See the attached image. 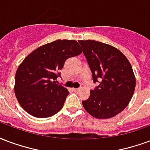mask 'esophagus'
Listing matches in <instances>:
<instances>
[{
	"label": "esophagus",
	"mask_w": 150,
	"mask_h": 150,
	"mask_svg": "<svg viewBox=\"0 0 150 150\" xmlns=\"http://www.w3.org/2000/svg\"><path fill=\"white\" fill-rule=\"evenodd\" d=\"M73 91H74L75 92H79V91H80V89H79V88H74V89H73Z\"/></svg>",
	"instance_id": "34e87169"
}]
</instances>
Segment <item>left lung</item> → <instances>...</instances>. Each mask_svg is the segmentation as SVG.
Here are the masks:
<instances>
[{"mask_svg": "<svg viewBox=\"0 0 150 150\" xmlns=\"http://www.w3.org/2000/svg\"><path fill=\"white\" fill-rule=\"evenodd\" d=\"M83 49L93 81L99 85L83 101L86 111L98 119L118 115L134 95L136 79L128 59L116 47L98 41L79 40Z\"/></svg>", "mask_w": 150, "mask_h": 150, "instance_id": "8db88e82", "label": "left lung"}]
</instances>
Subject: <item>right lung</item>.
Instances as JSON below:
<instances>
[{"label": "right lung", "instance_id": "obj_1", "mask_svg": "<svg viewBox=\"0 0 150 150\" xmlns=\"http://www.w3.org/2000/svg\"><path fill=\"white\" fill-rule=\"evenodd\" d=\"M83 52L74 40H57L42 45L28 55L19 65L14 91L21 107L40 118L55 115L64 106L69 91L55 84L59 71L68 58Z\"/></svg>", "mask_w": 150, "mask_h": 150}]
</instances>
